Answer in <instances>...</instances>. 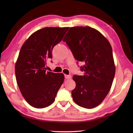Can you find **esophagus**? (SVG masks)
<instances>
[{
  "instance_id": "esophagus-1",
  "label": "esophagus",
  "mask_w": 133,
  "mask_h": 133,
  "mask_svg": "<svg viewBox=\"0 0 133 133\" xmlns=\"http://www.w3.org/2000/svg\"><path fill=\"white\" fill-rule=\"evenodd\" d=\"M65 77L66 79H70L71 78V76L70 75H65Z\"/></svg>"
}]
</instances>
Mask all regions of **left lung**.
I'll return each instance as SVG.
<instances>
[{
    "instance_id": "1",
    "label": "left lung",
    "mask_w": 133,
    "mask_h": 133,
    "mask_svg": "<svg viewBox=\"0 0 133 133\" xmlns=\"http://www.w3.org/2000/svg\"><path fill=\"white\" fill-rule=\"evenodd\" d=\"M74 57L84 66L83 76H74L76 88L71 91L76 104L91 109L101 104L110 91L116 67L108 39L90 26L71 27L63 39Z\"/></svg>"
}]
</instances>
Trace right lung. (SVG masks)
Masks as SVG:
<instances>
[{"mask_svg":"<svg viewBox=\"0 0 133 133\" xmlns=\"http://www.w3.org/2000/svg\"><path fill=\"white\" fill-rule=\"evenodd\" d=\"M69 27H46L34 32L21 47L15 65L18 87L31 106L43 108L55 101L64 81L63 73L46 71L52 48L62 40Z\"/></svg>","mask_w":133,"mask_h":133,"instance_id":"obj_1","label":"right lung"}]
</instances>
